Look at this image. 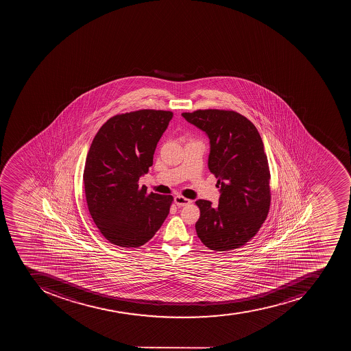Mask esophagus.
<instances>
[{"label": "esophagus", "instance_id": "1", "mask_svg": "<svg viewBox=\"0 0 351 351\" xmlns=\"http://www.w3.org/2000/svg\"><path fill=\"white\" fill-rule=\"evenodd\" d=\"M191 202H192L191 199H186L182 195H177L174 197V203L179 207L186 206V205L190 204Z\"/></svg>", "mask_w": 351, "mask_h": 351}]
</instances>
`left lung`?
I'll use <instances>...</instances> for the list:
<instances>
[{"mask_svg":"<svg viewBox=\"0 0 351 351\" xmlns=\"http://www.w3.org/2000/svg\"><path fill=\"white\" fill-rule=\"evenodd\" d=\"M186 122L210 139L207 166L217 178L218 206L197 199L201 215L195 229L207 248L229 252L250 241L270 207V171L263 139L249 119L234 110L182 113Z\"/></svg>","mask_w":351,"mask_h":351,"instance_id":"8db88e82","label":"left lung"}]
</instances>
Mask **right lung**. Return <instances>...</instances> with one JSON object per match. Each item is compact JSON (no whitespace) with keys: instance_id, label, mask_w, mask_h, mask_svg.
I'll return each mask as SVG.
<instances>
[{"instance_id":"obj_1","label":"right lung","mask_w":351,"mask_h":351,"mask_svg":"<svg viewBox=\"0 0 351 351\" xmlns=\"http://www.w3.org/2000/svg\"><path fill=\"white\" fill-rule=\"evenodd\" d=\"M169 110L116 115L99 128L83 172L88 212L110 243L136 248L160 228L173 197L150 193L138 181L152 166L158 141L168 128Z\"/></svg>"}]
</instances>
